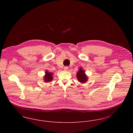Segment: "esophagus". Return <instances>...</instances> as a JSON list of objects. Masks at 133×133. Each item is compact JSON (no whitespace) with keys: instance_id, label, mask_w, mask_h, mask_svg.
<instances>
[{"instance_id":"1","label":"esophagus","mask_w":133,"mask_h":133,"mask_svg":"<svg viewBox=\"0 0 133 133\" xmlns=\"http://www.w3.org/2000/svg\"><path fill=\"white\" fill-rule=\"evenodd\" d=\"M68 69V66H65L64 67V70H65V71H67V70Z\"/></svg>"}]
</instances>
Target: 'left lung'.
<instances>
[{
  "label": "left lung",
  "instance_id": "left-lung-1",
  "mask_svg": "<svg viewBox=\"0 0 133 133\" xmlns=\"http://www.w3.org/2000/svg\"><path fill=\"white\" fill-rule=\"evenodd\" d=\"M76 77L79 82L81 83H84L87 81L88 77L85 74V71L82 69V68H80L78 72L77 73Z\"/></svg>",
  "mask_w": 133,
  "mask_h": 133
}]
</instances>
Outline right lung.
<instances>
[{"label": "right lung", "mask_w": 133, "mask_h": 133, "mask_svg": "<svg viewBox=\"0 0 133 133\" xmlns=\"http://www.w3.org/2000/svg\"><path fill=\"white\" fill-rule=\"evenodd\" d=\"M53 74L50 72H48L47 71L45 72V75L44 77V80L45 82H50L52 81L53 79Z\"/></svg>", "instance_id": "obj_1"}]
</instances>
